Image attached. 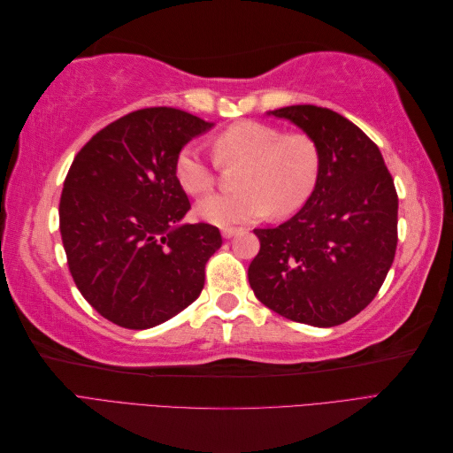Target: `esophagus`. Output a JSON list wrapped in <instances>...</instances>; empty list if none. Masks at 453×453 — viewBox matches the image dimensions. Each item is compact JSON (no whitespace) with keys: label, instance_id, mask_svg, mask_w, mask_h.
I'll return each instance as SVG.
<instances>
[{"label":"esophagus","instance_id":"obj_1","mask_svg":"<svg viewBox=\"0 0 453 453\" xmlns=\"http://www.w3.org/2000/svg\"><path fill=\"white\" fill-rule=\"evenodd\" d=\"M240 230H242V228H236V226H225V228L221 230V234H223V238H232V236H236Z\"/></svg>","mask_w":453,"mask_h":453}]
</instances>
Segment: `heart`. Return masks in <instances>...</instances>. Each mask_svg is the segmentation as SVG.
Returning <instances> with one entry per match:
<instances>
[{"label":"heart","mask_w":453,"mask_h":453,"mask_svg":"<svg viewBox=\"0 0 453 453\" xmlns=\"http://www.w3.org/2000/svg\"><path fill=\"white\" fill-rule=\"evenodd\" d=\"M217 162L205 160L196 143L185 145L175 158V180L185 193L198 196L213 188L217 164H242L238 190L205 196L196 215L205 223L230 226L273 215L285 217L303 208L319 175V149L308 134H283L278 127L242 120L213 142Z\"/></svg>","instance_id":"1"}]
</instances>
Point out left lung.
Wrapping results in <instances>:
<instances>
[{
    "mask_svg": "<svg viewBox=\"0 0 453 453\" xmlns=\"http://www.w3.org/2000/svg\"><path fill=\"white\" fill-rule=\"evenodd\" d=\"M319 149V175L296 215L255 228L260 251L248 276L255 296L283 318L313 326L349 321L378 295L396 250V196L378 145L351 120L318 105L270 111Z\"/></svg>",
    "mask_w": 453,
    "mask_h": 453,
    "instance_id": "8db88e82",
    "label": "left lung"
}]
</instances>
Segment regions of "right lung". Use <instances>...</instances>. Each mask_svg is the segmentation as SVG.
Here are the masks:
<instances>
[{
	"label": "right lung",
	"mask_w": 453,
	"mask_h": 453,
	"mask_svg": "<svg viewBox=\"0 0 453 453\" xmlns=\"http://www.w3.org/2000/svg\"><path fill=\"white\" fill-rule=\"evenodd\" d=\"M213 125L173 107H147L107 125L79 150L60 196L72 278L111 323L142 331L168 321L203 289L223 238L190 210L175 158Z\"/></svg>",
	"instance_id": "right-lung-1"
}]
</instances>
